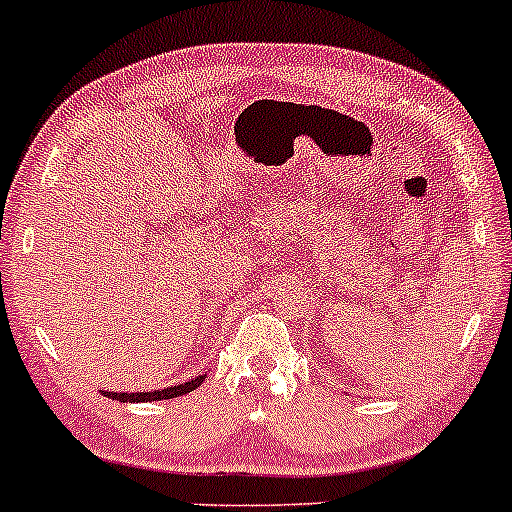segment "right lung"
I'll use <instances>...</instances> for the list:
<instances>
[{
  "label": "right lung",
  "instance_id": "right-lung-1",
  "mask_svg": "<svg viewBox=\"0 0 512 512\" xmlns=\"http://www.w3.org/2000/svg\"><path fill=\"white\" fill-rule=\"evenodd\" d=\"M206 375H199L194 377V380L189 382H182V384H175V387H163V389H154V391H102L104 396H109V399H116L121 403H144V401H163V399H175V396H182V394H189V391H194L197 387H201V382H204Z\"/></svg>",
  "mask_w": 512,
  "mask_h": 512
}]
</instances>
